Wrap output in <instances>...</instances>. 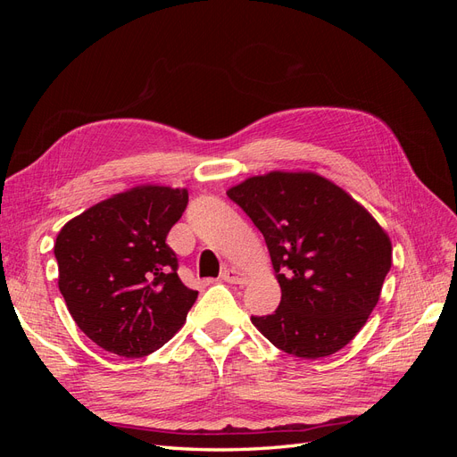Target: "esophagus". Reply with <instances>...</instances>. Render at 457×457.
Instances as JSON below:
<instances>
[{
    "mask_svg": "<svg viewBox=\"0 0 457 457\" xmlns=\"http://www.w3.org/2000/svg\"><path fill=\"white\" fill-rule=\"evenodd\" d=\"M220 280H225L228 284H247V274L230 267V269H225L223 274H220Z\"/></svg>",
    "mask_w": 457,
    "mask_h": 457,
    "instance_id": "1",
    "label": "esophagus"
}]
</instances>
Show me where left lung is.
<instances>
[{
    "mask_svg": "<svg viewBox=\"0 0 457 457\" xmlns=\"http://www.w3.org/2000/svg\"><path fill=\"white\" fill-rule=\"evenodd\" d=\"M265 237L278 309L252 316L274 347L299 358L351 343L376 309L393 245L362 204L312 171H270L227 190Z\"/></svg>",
    "mask_w": 457,
    "mask_h": 457,
    "instance_id": "1",
    "label": "left lung"
}]
</instances>
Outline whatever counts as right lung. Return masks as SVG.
<instances>
[{
    "label": "right lung",
    "mask_w": 457,
    "mask_h": 457,
    "mask_svg": "<svg viewBox=\"0 0 457 457\" xmlns=\"http://www.w3.org/2000/svg\"><path fill=\"white\" fill-rule=\"evenodd\" d=\"M187 188L133 187L71 219L54 242L68 312L101 349L141 358L168 343L198 297L165 244Z\"/></svg>",
    "instance_id": "1"
}]
</instances>
